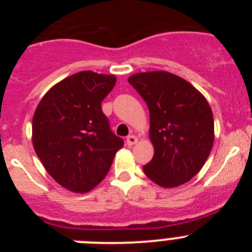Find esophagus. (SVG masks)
<instances>
[{"label": "esophagus", "instance_id": "34e87169", "mask_svg": "<svg viewBox=\"0 0 252 252\" xmlns=\"http://www.w3.org/2000/svg\"><path fill=\"white\" fill-rule=\"evenodd\" d=\"M136 142H137V137L135 136V135H128V136L126 137V144H127L128 146L135 145Z\"/></svg>", "mask_w": 252, "mask_h": 252}]
</instances>
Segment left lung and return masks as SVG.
Segmentation results:
<instances>
[{
  "instance_id": "1",
  "label": "left lung",
  "mask_w": 252,
  "mask_h": 252,
  "mask_svg": "<svg viewBox=\"0 0 252 252\" xmlns=\"http://www.w3.org/2000/svg\"><path fill=\"white\" fill-rule=\"evenodd\" d=\"M128 83L150 112L154 157L144 165L154 183L173 188L187 183L204 165L212 150V110L194 87L168 72L137 73Z\"/></svg>"
}]
</instances>
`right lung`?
<instances>
[{"instance_id": "right-lung-1", "label": "right lung", "mask_w": 252, "mask_h": 252, "mask_svg": "<svg viewBox=\"0 0 252 252\" xmlns=\"http://www.w3.org/2000/svg\"><path fill=\"white\" fill-rule=\"evenodd\" d=\"M115 84V75L79 72L53 87L35 111V153L49 174L72 192L94 188L124 146L101 106Z\"/></svg>"}]
</instances>
